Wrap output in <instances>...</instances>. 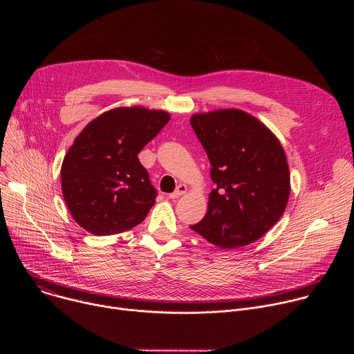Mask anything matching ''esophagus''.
Wrapping results in <instances>:
<instances>
[{"mask_svg":"<svg viewBox=\"0 0 354 354\" xmlns=\"http://www.w3.org/2000/svg\"><path fill=\"white\" fill-rule=\"evenodd\" d=\"M186 192H187V186H186V185H179V186L176 187V190L169 194V198H172V200H174V198H178V197L183 196Z\"/></svg>","mask_w":354,"mask_h":354,"instance_id":"34e87169","label":"esophagus"}]
</instances>
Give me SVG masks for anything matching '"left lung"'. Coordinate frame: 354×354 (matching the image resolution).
I'll list each match as a JSON object with an SVG mask.
<instances>
[{
	"mask_svg": "<svg viewBox=\"0 0 354 354\" xmlns=\"http://www.w3.org/2000/svg\"><path fill=\"white\" fill-rule=\"evenodd\" d=\"M190 124L216 183L205 218L190 228L223 249L258 241L281 218L290 197V171L279 138L239 109L196 113Z\"/></svg>",
	"mask_w": 354,
	"mask_h": 354,
	"instance_id": "obj_1",
	"label": "left lung"
}]
</instances>
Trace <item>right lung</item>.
I'll use <instances>...</instances> for the list:
<instances>
[{
  "label": "right lung",
  "mask_w": 354,
  "mask_h": 354,
  "mask_svg": "<svg viewBox=\"0 0 354 354\" xmlns=\"http://www.w3.org/2000/svg\"><path fill=\"white\" fill-rule=\"evenodd\" d=\"M169 119L165 111L123 106L82 129L62 165L63 197L80 227L93 235H113L147 217L157 190L138 153Z\"/></svg>",
  "instance_id": "1"
}]
</instances>
